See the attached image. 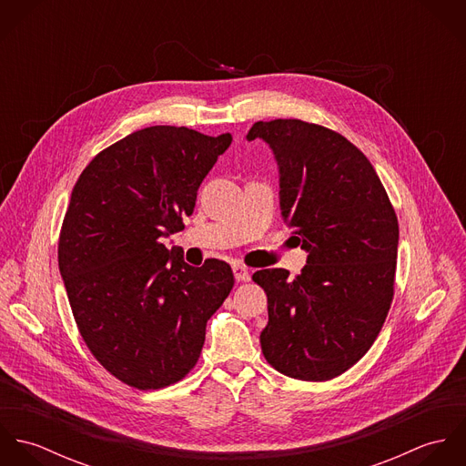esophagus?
<instances>
[{
    "instance_id": "1",
    "label": "esophagus",
    "mask_w": 466,
    "mask_h": 466,
    "mask_svg": "<svg viewBox=\"0 0 466 466\" xmlns=\"http://www.w3.org/2000/svg\"><path fill=\"white\" fill-rule=\"evenodd\" d=\"M233 274H235V279L237 281H248L251 278L248 267L240 266V264H235L233 266Z\"/></svg>"
}]
</instances>
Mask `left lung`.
<instances>
[{
	"instance_id": "8db88e82",
	"label": "left lung",
	"mask_w": 466,
	"mask_h": 466,
	"mask_svg": "<svg viewBox=\"0 0 466 466\" xmlns=\"http://www.w3.org/2000/svg\"><path fill=\"white\" fill-rule=\"evenodd\" d=\"M279 174V209L307 266L294 279L262 268L267 362L310 382L351 368L380 332L393 299L399 220L370 159L344 136L301 120L257 122Z\"/></svg>"
}]
</instances>
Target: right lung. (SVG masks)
Instances as JSON below:
<instances>
[{
	"mask_svg": "<svg viewBox=\"0 0 466 466\" xmlns=\"http://www.w3.org/2000/svg\"><path fill=\"white\" fill-rule=\"evenodd\" d=\"M231 141L147 127L96 154L73 187L59 238L71 312L96 360L137 390L170 386L196 366L206 323L233 289L226 262L188 266L181 248L165 246Z\"/></svg>",
	"mask_w": 466,
	"mask_h": 466,
	"instance_id": "1",
	"label": "right lung"
}]
</instances>
